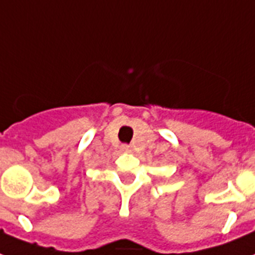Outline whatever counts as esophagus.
Segmentation results:
<instances>
[{
    "label": "esophagus",
    "instance_id": "34e87169",
    "mask_svg": "<svg viewBox=\"0 0 255 255\" xmlns=\"http://www.w3.org/2000/svg\"><path fill=\"white\" fill-rule=\"evenodd\" d=\"M123 149H124V150H129V149H131V146H129V145H123Z\"/></svg>",
    "mask_w": 255,
    "mask_h": 255
}]
</instances>
